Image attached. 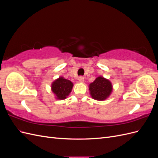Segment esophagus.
Masks as SVG:
<instances>
[{"label":"esophagus","mask_w":158,"mask_h":158,"mask_svg":"<svg viewBox=\"0 0 158 158\" xmlns=\"http://www.w3.org/2000/svg\"><path fill=\"white\" fill-rule=\"evenodd\" d=\"M78 80H79V82H80L82 83V82H84V78L82 76H79Z\"/></svg>","instance_id":"34e87169"}]
</instances>
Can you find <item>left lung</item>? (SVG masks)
I'll return each instance as SVG.
<instances>
[{
    "mask_svg": "<svg viewBox=\"0 0 158 158\" xmlns=\"http://www.w3.org/2000/svg\"><path fill=\"white\" fill-rule=\"evenodd\" d=\"M89 89L92 98L98 101H103L111 95L113 86L110 81L102 76H99L89 84Z\"/></svg>",
    "mask_w": 158,
    "mask_h": 158,
    "instance_id": "obj_1",
    "label": "left lung"
}]
</instances>
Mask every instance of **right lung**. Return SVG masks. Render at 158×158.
Instances as JSON below:
<instances>
[{"label": "right lung", "mask_w": 158, "mask_h": 158, "mask_svg": "<svg viewBox=\"0 0 158 158\" xmlns=\"http://www.w3.org/2000/svg\"><path fill=\"white\" fill-rule=\"evenodd\" d=\"M73 84L63 77H59L51 84V90L57 99H64L71 92Z\"/></svg>", "instance_id": "obj_1"}]
</instances>
